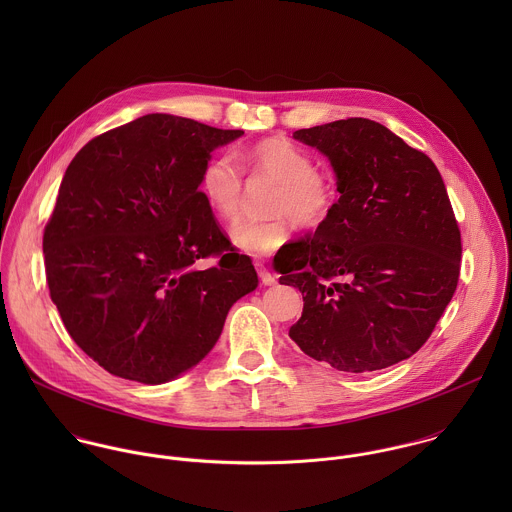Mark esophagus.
I'll list each match as a JSON object with an SVG mask.
<instances>
[{
    "label": "esophagus",
    "mask_w": 512,
    "mask_h": 512,
    "mask_svg": "<svg viewBox=\"0 0 512 512\" xmlns=\"http://www.w3.org/2000/svg\"><path fill=\"white\" fill-rule=\"evenodd\" d=\"M256 270H258V276H260V280H262L264 286H274V284H276V276H274L262 262L256 264Z\"/></svg>",
    "instance_id": "esophagus-1"
}]
</instances>
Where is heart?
<instances>
[{
  "label": "heart",
  "instance_id": "obj_1",
  "mask_svg": "<svg viewBox=\"0 0 512 512\" xmlns=\"http://www.w3.org/2000/svg\"><path fill=\"white\" fill-rule=\"evenodd\" d=\"M252 171L278 183L270 201L272 219L236 220L230 242L250 256L276 252L290 236L292 220L299 226H319L335 205L331 183L317 173L313 157L288 140H264L242 153ZM201 191L220 219H234L242 201V171L228 151L213 155L201 171Z\"/></svg>",
  "mask_w": 512,
  "mask_h": 512
}]
</instances>
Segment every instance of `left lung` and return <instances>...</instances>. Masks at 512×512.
<instances>
[{
    "label": "left lung",
    "mask_w": 512,
    "mask_h": 512,
    "mask_svg": "<svg viewBox=\"0 0 512 512\" xmlns=\"http://www.w3.org/2000/svg\"><path fill=\"white\" fill-rule=\"evenodd\" d=\"M335 173L339 201L276 264L303 295L295 345L311 359L368 372L410 359L459 280L461 234L434 161L378 122L297 130Z\"/></svg>",
    "instance_id": "obj_1"
}]
</instances>
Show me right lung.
I'll list each match as a JSON object with an SVG mask.
<instances>
[{"label":"right lung","mask_w":512,"mask_h":512,"mask_svg":"<svg viewBox=\"0 0 512 512\" xmlns=\"http://www.w3.org/2000/svg\"><path fill=\"white\" fill-rule=\"evenodd\" d=\"M242 134L147 114L94 138L67 167L43 234L47 284L74 343L110 374L181 376L258 288L199 191L211 153ZM211 255L217 267L204 264Z\"/></svg>","instance_id":"right-lung-1"}]
</instances>
